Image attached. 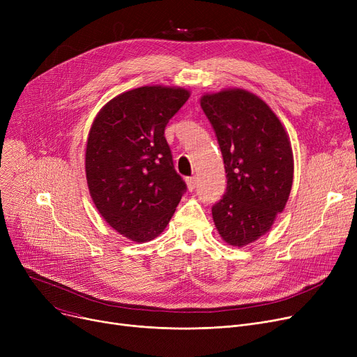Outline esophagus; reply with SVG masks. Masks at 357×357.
<instances>
[{"label": "esophagus", "mask_w": 357, "mask_h": 357, "mask_svg": "<svg viewBox=\"0 0 357 357\" xmlns=\"http://www.w3.org/2000/svg\"><path fill=\"white\" fill-rule=\"evenodd\" d=\"M186 186H188L190 191H194L197 188V178L195 176L186 178Z\"/></svg>", "instance_id": "34e87169"}]
</instances>
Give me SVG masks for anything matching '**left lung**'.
<instances>
[{
	"label": "left lung",
	"instance_id": "8db88e82",
	"mask_svg": "<svg viewBox=\"0 0 357 357\" xmlns=\"http://www.w3.org/2000/svg\"><path fill=\"white\" fill-rule=\"evenodd\" d=\"M201 108L221 149L227 190L213 220L230 246H248L266 234L288 202L294 155L285 127L255 93L227 88L204 93Z\"/></svg>",
	"mask_w": 357,
	"mask_h": 357
}]
</instances>
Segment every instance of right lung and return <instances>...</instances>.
<instances>
[{
  "mask_svg": "<svg viewBox=\"0 0 357 357\" xmlns=\"http://www.w3.org/2000/svg\"><path fill=\"white\" fill-rule=\"evenodd\" d=\"M190 96L179 86L130 89L109 100L89 128V195L108 226L136 243L153 240L166 229L186 190L165 127Z\"/></svg>",
  "mask_w": 357,
  "mask_h": 357,
  "instance_id": "1",
  "label": "right lung"
}]
</instances>
